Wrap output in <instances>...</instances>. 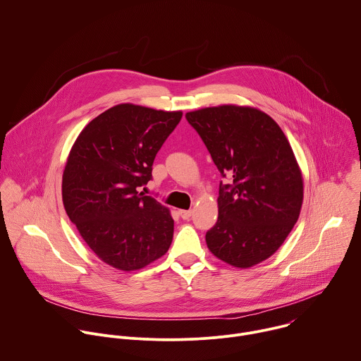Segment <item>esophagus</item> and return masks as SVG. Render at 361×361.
I'll use <instances>...</instances> for the list:
<instances>
[{
	"instance_id": "1",
	"label": "esophagus",
	"mask_w": 361,
	"mask_h": 361,
	"mask_svg": "<svg viewBox=\"0 0 361 361\" xmlns=\"http://www.w3.org/2000/svg\"><path fill=\"white\" fill-rule=\"evenodd\" d=\"M179 216H180L183 220H189L190 216H192V210H179Z\"/></svg>"
}]
</instances>
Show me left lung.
<instances>
[{"label": "left lung", "mask_w": 361, "mask_h": 361, "mask_svg": "<svg viewBox=\"0 0 361 361\" xmlns=\"http://www.w3.org/2000/svg\"><path fill=\"white\" fill-rule=\"evenodd\" d=\"M221 176L219 217L206 233L221 261L250 268L269 258L293 228L303 179L279 126L265 113L233 104L186 113Z\"/></svg>", "instance_id": "8db88e82"}]
</instances>
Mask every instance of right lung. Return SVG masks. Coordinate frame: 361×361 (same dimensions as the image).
Listing matches in <instances>:
<instances>
[{
	"mask_svg": "<svg viewBox=\"0 0 361 361\" xmlns=\"http://www.w3.org/2000/svg\"><path fill=\"white\" fill-rule=\"evenodd\" d=\"M180 118L182 111L118 104L92 120L72 147L65 210L92 251L117 269H141L169 250V209L138 188L152 179L154 159Z\"/></svg>",
	"mask_w": 361,
	"mask_h": 361,
	"instance_id": "add662e5",
	"label": "right lung"
}]
</instances>
